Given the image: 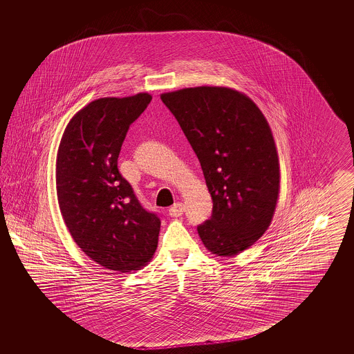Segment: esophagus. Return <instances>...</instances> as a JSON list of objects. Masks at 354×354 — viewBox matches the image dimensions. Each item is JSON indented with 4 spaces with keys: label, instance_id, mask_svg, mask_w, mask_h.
Masks as SVG:
<instances>
[{
    "label": "esophagus",
    "instance_id": "esophagus-1",
    "mask_svg": "<svg viewBox=\"0 0 354 354\" xmlns=\"http://www.w3.org/2000/svg\"><path fill=\"white\" fill-rule=\"evenodd\" d=\"M184 213V205L182 203H176V204L172 205L169 210V214L171 216H180Z\"/></svg>",
    "mask_w": 354,
    "mask_h": 354
}]
</instances>
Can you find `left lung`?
Here are the masks:
<instances>
[{"label":"left lung","instance_id":"1","mask_svg":"<svg viewBox=\"0 0 354 354\" xmlns=\"http://www.w3.org/2000/svg\"><path fill=\"white\" fill-rule=\"evenodd\" d=\"M204 172L213 200L197 227L213 254L231 257L265 234L277 207L279 158L268 120L241 92L194 86L162 93Z\"/></svg>","mask_w":354,"mask_h":354}]
</instances>
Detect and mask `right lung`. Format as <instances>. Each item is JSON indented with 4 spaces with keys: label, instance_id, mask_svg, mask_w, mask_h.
Returning <instances> with one entry per match:
<instances>
[{
    "label": "right lung",
    "instance_id": "obj_1",
    "mask_svg": "<svg viewBox=\"0 0 354 354\" xmlns=\"http://www.w3.org/2000/svg\"><path fill=\"white\" fill-rule=\"evenodd\" d=\"M149 93L104 97L79 110L61 140L57 197L64 225L86 256L119 272L145 266L161 228L118 170L129 126L149 105Z\"/></svg>",
    "mask_w": 354,
    "mask_h": 354
}]
</instances>
